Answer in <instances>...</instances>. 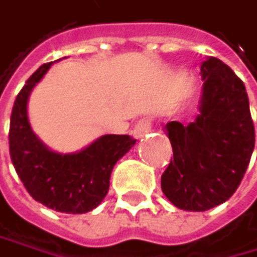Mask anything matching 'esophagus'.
<instances>
[{
  "label": "esophagus",
  "mask_w": 257,
  "mask_h": 257,
  "mask_svg": "<svg viewBox=\"0 0 257 257\" xmlns=\"http://www.w3.org/2000/svg\"><path fill=\"white\" fill-rule=\"evenodd\" d=\"M151 126H153V123H151L150 118H142V120H139L136 123V126H134V131H133L134 137L136 139H140V137L146 136L148 133L151 131Z\"/></svg>",
  "instance_id": "obj_1"
}]
</instances>
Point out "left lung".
Masks as SVG:
<instances>
[{
	"mask_svg": "<svg viewBox=\"0 0 257 257\" xmlns=\"http://www.w3.org/2000/svg\"><path fill=\"white\" fill-rule=\"evenodd\" d=\"M200 114L190 124L170 121L171 162L162 174V191L185 211H206L228 200L248 168L254 124L243 81L210 57L200 66Z\"/></svg>",
	"mask_w": 257,
	"mask_h": 257,
	"instance_id": "8db88e82",
	"label": "left lung"
}]
</instances>
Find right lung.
Returning a JSON list of instances; mask_svg holds the SVG:
<instances>
[{
  "instance_id": "right-lung-1",
  "label": "right lung",
  "mask_w": 257,
  "mask_h": 257,
  "mask_svg": "<svg viewBox=\"0 0 257 257\" xmlns=\"http://www.w3.org/2000/svg\"><path fill=\"white\" fill-rule=\"evenodd\" d=\"M52 63L32 74L17 95L11 115L9 150L24 188L37 202L60 213L92 211L109 191L114 165L131 150V136L107 134L74 154H58L34 134L27 117V100Z\"/></svg>"
}]
</instances>
